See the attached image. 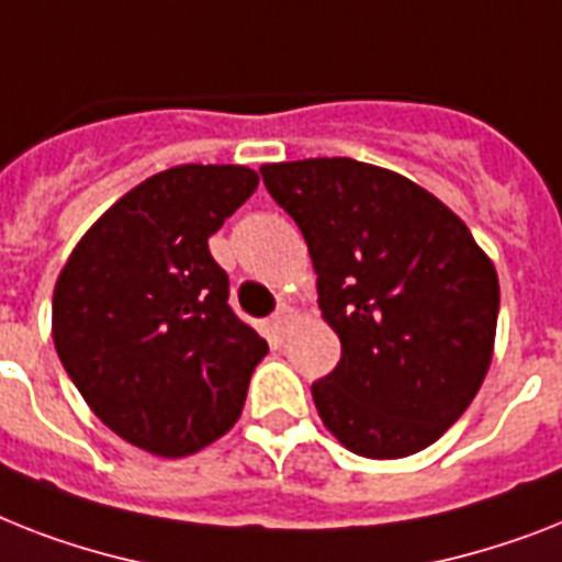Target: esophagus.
I'll return each mask as SVG.
<instances>
[{
	"label": "esophagus",
	"instance_id": "obj_1",
	"mask_svg": "<svg viewBox=\"0 0 562 562\" xmlns=\"http://www.w3.org/2000/svg\"><path fill=\"white\" fill-rule=\"evenodd\" d=\"M291 317H294V308H291L289 303L277 305V312H273V317H271V331H273V335H277V337L285 335V328H289Z\"/></svg>",
	"mask_w": 562,
	"mask_h": 562
}]
</instances>
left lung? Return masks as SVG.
I'll use <instances>...</instances> for the list:
<instances>
[{"instance_id":"1","label":"left lung","mask_w":562,"mask_h":562,"mask_svg":"<svg viewBox=\"0 0 562 562\" xmlns=\"http://www.w3.org/2000/svg\"><path fill=\"white\" fill-rule=\"evenodd\" d=\"M296 222L340 360L314 381L323 424L367 459L418 453L468 409L494 352L499 280L453 210L352 158L266 164Z\"/></svg>"}]
</instances>
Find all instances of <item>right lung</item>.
Masks as SVG:
<instances>
[{"label":"right lung","instance_id":"right-lung-1","mask_svg":"<svg viewBox=\"0 0 562 562\" xmlns=\"http://www.w3.org/2000/svg\"><path fill=\"white\" fill-rule=\"evenodd\" d=\"M259 178L184 164L103 213L54 289V346L94 415L155 456H190L239 418L268 344L227 305L207 239Z\"/></svg>","mask_w":562,"mask_h":562}]
</instances>
